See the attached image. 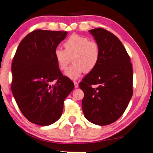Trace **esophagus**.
Instances as JSON below:
<instances>
[{
	"label": "esophagus",
	"mask_w": 153,
	"mask_h": 153,
	"mask_svg": "<svg viewBox=\"0 0 153 153\" xmlns=\"http://www.w3.org/2000/svg\"><path fill=\"white\" fill-rule=\"evenodd\" d=\"M74 87L75 88H78L79 87V83L77 82L76 81H74Z\"/></svg>",
	"instance_id": "esophagus-1"
}]
</instances>
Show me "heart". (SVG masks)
<instances>
[{
	"mask_svg": "<svg viewBox=\"0 0 153 153\" xmlns=\"http://www.w3.org/2000/svg\"><path fill=\"white\" fill-rule=\"evenodd\" d=\"M64 50L57 47L54 50V57L59 68L66 69L72 57L71 67L65 72L66 76L72 80L79 79L84 72L93 71L98 64L100 49L97 42L89 41L86 36L72 34L64 43Z\"/></svg>",
	"mask_w": 153,
	"mask_h": 153,
	"instance_id": "1",
	"label": "heart"
}]
</instances>
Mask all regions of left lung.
I'll use <instances>...</instances> for the list:
<instances>
[{
  "label": "left lung",
  "mask_w": 153,
  "mask_h": 153,
  "mask_svg": "<svg viewBox=\"0 0 153 153\" xmlns=\"http://www.w3.org/2000/svg\"><path fill=\"white\" fill-rule=\"evenodd\" d=\"M99 45L100 57L93 71L82 79V108L92 123L107 126L118 120L133 95V70L130 57L117 37L106 30H89ZM97 84V88L91 85Z\"/></svg>",
  "instance_id": "1"
}]
</instances>
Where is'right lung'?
I'll return each mask as SVG.
<instances>
[{
    "instance_id": "add662e5",
    "label": "right lung",
    "mask_w": 153,
    "mask_h": 153,
    "mask_svg": "<svg viewBox=\"0 0 153 153\" xmlns=\"http://www.w3.org/2000/svg\"><path fill=\"white\" fill-rule=\"evenodd\" d=\"M67 34L44 30L30 32L19 43L12 62L14 98L24 116L39 126H49L61 117L64 100L74 89L53 55ZM53 81L56 84L51 86Z\"/></svg>"
}]
</instances>
